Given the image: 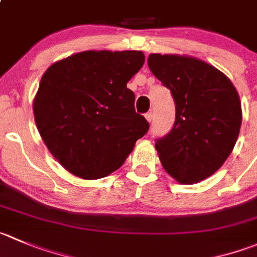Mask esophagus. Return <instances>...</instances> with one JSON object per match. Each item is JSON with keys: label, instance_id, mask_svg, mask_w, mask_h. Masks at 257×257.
Returning <instances> with one entry per match:
<instances>
[{"label": "esophagus", "instance_id": "34e87169", "mask_svg": "<svg viewBox=\"0 0 257 257\" xmlns=\"http://www.w3.org/2000/svg\"><path fill=\"white\" fill-rule=\"evenodd\" d=\"M146 119L149 121V123H151V121L153 120V113H152V111H149V113H147V114H146Z\"/></svg>", "mask_w": 257, "mask_h": 257}]
</instances>
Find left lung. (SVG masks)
I'll use <instances>...</instances> for the list:
<instances>
[{
  "label": "left lung",
  "mask_w": 257,
  "mask_h": 257,
  "mask_svg": "<svg viewBox=\"0 0 257 257\" xmlns=\"http://www.w3.org/2000/svg\"><path fill=\"white\" fill-rule=\"evenodd\" d=\"M148 66L176 104L173 128L156 139L162 166L179 183L207 178L225 163L240 133L242 113L235 86L195 57L151 54Z\"/></svg>",
  "instance_id": "left-lung-1"
}]
</instances>
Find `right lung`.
Instances as JSON below:
<instances>
[{"label":"right lung","mask_w":257,"mask_h":257,"mask_svg":"<svg viewBox=\"0 0 257 257\" xmlns=\"http://www.w3.org/2000/svg\"><path fill=\"white\" fill-rule=\"evenodd\" d=\"M144 64L142 51H84L55 62L34 100L37 129L70 173L98 179L118 169L149 123L136 113L126 83Z\"/></svg>","instance_id":"right-lung-1"}]
</instances>
